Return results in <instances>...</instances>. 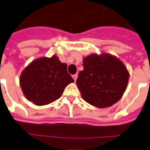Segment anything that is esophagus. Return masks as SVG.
Here are the masks:
<instances>
[{
	"label": "esophagus",
	"instance_id": "esophagus-1",
	"mask_svg": "<svg viewBox=\"0 0 150 150\" xmlns=\"http://www.w3.org/2000/svg\"><path fill=\"white\" fill-rule=\"evenodd\" d=\"M72 77H73V79H74V80H75V81H76V79H77V78H78V75H77V74L73 75H72Z\"/></svg>",
	"mask_w": 150,
	"mask_h": 150
}]
</instances>
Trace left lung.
Instances as JSON below:
<instances>
[{"label":"left lung","instance_id":"left-lung-1","mask_svg":"<svg viewBox=\"0 0 150 150\" xmlns=\"http://www.w3.org/2000/svg\"><path fill=\"white\" fill-rule=\"evenodd\" d=\"M83 70L76 83L83 99L93 106H111L122 97L129 73L121 61L112 55L92 54L83 58Z\"/></svg>","mask_w":150,"mask_h":150}]
</instances>
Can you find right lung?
<instances>
[{"label":"right lung","mask_w":150,"mask_h":150,"mask_svg":"<svg viewBox=\"0 0 150 150\" xmlns=\"http://www.w3.org/2000/svg\"><path fill=\"white\" fill-rule=\"evenodd\" d=\"M73 82L67 64L62 63L55 55L32 62L20 76V86L25 97L37 105H45L57 100L65 88Z\"/></svg>","instance_id":"right-lung-1"}]
</instances>
